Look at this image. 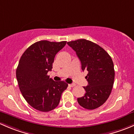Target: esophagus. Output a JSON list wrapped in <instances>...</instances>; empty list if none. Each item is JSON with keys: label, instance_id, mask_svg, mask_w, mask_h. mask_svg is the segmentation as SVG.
Masks as SVG:
<instances>
[{"label": "esophagus", "instance_id": "1", "mask_svg": "<svg viewBox=\"0 0 134 134\" xmlns=\"http://www.w3.org/2000/svg\"><path fill=\"white\" fill-rule=\"evenodd\" d=\"M76 86V85L75 84V83H71V84H69V86L71 87H75V86Z\"/></svg>", "mask_w": 134, "mask_h": 134}]
</instances>
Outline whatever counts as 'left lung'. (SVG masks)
<instances>
[{
  "instance_id": "8db88e82",
  "label": "left lung",
  "mask_w": 134,
  "mask_h": 134,
  "mask_svg": "<svg viewBox=\"0 0 134 134\" xmlns=\"http://www.w3.org/2000/svg\"><path fill=\"white\" fill-rule=\"evenodd\" d=\"M81 62L82 71L87 70L88 85L83 87L84 96L78 98V104L87 109L102 106L108 98L115 78L111 58L104 48L89 40L81 39L67 42Z\"/></svg>"
}]
</instances>
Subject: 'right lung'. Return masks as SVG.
Returning a JSON list of instances; mask_svg holds the SVG:
<instances>
[{"label":"right lung","mask_w":134,"mask_h":134,"mask_svg":"<svg viewBox=\"0 0 134 134\" xmlns=\"http://www.w3.org/2000/svg\"><path fill=\"white\" fill-rule=\"evenodd\" d=\"M67 41H37L23 54L16 70L19 90L26 102L37 110L50 111L58 106L68 84L54 82L47 75L52 69L55 56Z\"/></svg>","instance_id":"obj_1"}]
</instances>
